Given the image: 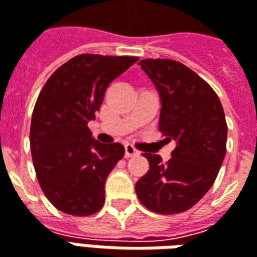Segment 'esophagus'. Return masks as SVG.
I'll list each match as a JSON object with an SVG mask.
<instances>
[{
	"label": "esophagus",
	"instance_id": "esophagus-1",
	"mask_svg": "<svg viewBox=\"0 0 257 257\" xmlns=\"http://www.w3.org/2000/svg\"><path fill=\"white\" fill-rule=\"evenodd\" d=\"M136 154H138V150L132 145L125 146V157H132V156H136Z\"/></svg>",
	"mask_w": 257,
	"mask_h": 257
}]
</instances>
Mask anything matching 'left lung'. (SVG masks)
<instances>
[{
  "mask_svg": "<svg viewBox=\"0 0 257 257\" xmlns=\"http://www.w3.org/2000/svg\"><path fill=\"white\" fill-rule=\"evenodd\" d=\"M139 64L161 97L160 132L177 146L167 163L143 154L149 171L135 191L154 213L178 214L195 206L216 181L227 150L225 115L216 91L191 68L164 58Z\"/></svg>",
  "mask_w": 257,
  "mask_h": 257,
  "instance_id": "left-lung-1",
  "label": "left lung"
}]
</instances>
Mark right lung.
<instances>
[{
	"mask_svg": "<svg viewBox=\"0 0 257 257\" xmlns=\"http://www.w3.org/2000/svg\"><path fill=\"white\" fill-rule=\"evenodd\" d=\"M138 57L80 54L61 65L43 86L30 123V150L41 191L66 214L90 216L103 207L105 179L125 149L91 138L111 82Z\"/></svg>",
	"mask_w": 257,
	"mask_h": 257,
	"instance_id": "right-lung-1",
	"label": "right lung"
}]
</instances>
